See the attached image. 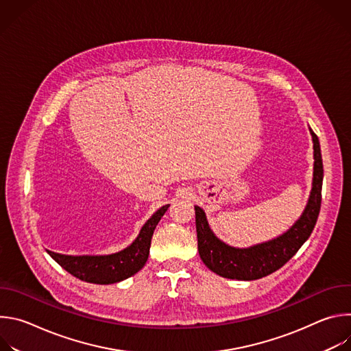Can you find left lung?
I'll use <instances>...</instances> for the list:
<instances>
[{
  "label": "left lung",
  "instance_id": "8db88e82",
  "mask_svg": "<svg viewBox=\"0 0 351 351\" xmlns=\"http://www.w3.org/2000/svg\"><path fill=\"white\" fill-rule=\"evenodd\" d=\"M314 141V179L308 204L300 219L282 236L250 248H234L221 241L210 229L204 211L195 210L198 253L203 263L217 275L237 280H256L282 268L310 237L321 210L324 165L317 134Z\"/></svg>",
  "mask_w": 351,
  "mask_h": 351
}]
</instances>
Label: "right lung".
Listing matches in <instances>:
<instances>
[{
	"label": "right lung",
	"instance_id": "add662e5",
	"mask_svg": "<svg viewBox=\"0 0 351 351\" xmlns=\"http://www.w3.org/2000/svg\"><path fill=\"white\" fill-rule=\"evenodd\" d=\"M169 206L161 207L141 228L137 239L125 250L110 256H65L54 252L51 256L65 271L80 280L97 285L117 283L138 272L149 254V245L156 226Z\"/></svg>",
	"mask_w": 351,
	"mask_h": 351
}]
</instances>
